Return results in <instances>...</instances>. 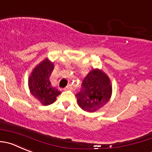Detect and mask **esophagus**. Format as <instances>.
Masks as SVG:
<instances>
[{
  "mask_svg": "<svg viewBox=\"0 0 152 152\" xmlns=\"http://www.w3.org/2000/svg\"><path fill=\"white\" fill-rule=\"evenodd\" d=\"M72 89H73V87H72V85H69L68 86H67L65 88H64V91H71Z\"/></svg>",
  "mask_w": 152,
  "mask_h": 152,
  "instance_id": "esophagus-1",
  "label": "esophagus"
}]
</instances>
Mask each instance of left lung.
Listing matches in <instances>:
<instances>
[{"instance_id": "8db88e82", "label": "left lung", "mask_w": 152, "mask_h": 152, "mask_svg": "<svg viewBox=\"0 0 152 152\" xmlns=\"http://www.w3.org/2000/svg\"><path fill=\"white\" fill-rule=\"evenodd\" d=\"M82 91L76 95L79 107L85 111L96 112L105 105L112 95L110 78L102 70L96 68L82 82Z\"/></svg>"}]
</instances>
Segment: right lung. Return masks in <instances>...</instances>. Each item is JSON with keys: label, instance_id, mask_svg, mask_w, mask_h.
<instances>
[{"label": "right lung", "instance_id": "obj_1", "mask_svg": "<svg viewBox=\"0 0 152 152\" xmlns=\"http://www.w3.org/2000/svg\"><path fill=\"white\" fill-rule=\"evenodd\" d=\"M53 69V62L49 58H45L34 67L28 79L30 94L43 105L53 104L61 94V91L53 87L50 81Z\"/></svg>", "mask_w": 152, "mask_h": 152}]
</instances>
